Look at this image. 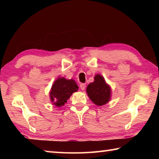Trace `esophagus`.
<instances>
[{"label": "esophagus", "mask_w": 159, "mask_h": 159, "mask_svg": "<svg viewBox=\"0 0 159 159\" xmlns=\"http://www.w3.org/2000/svg\"><path fill=\"white\" fill-rule=\"evenodd\" d=\"M85 87H86V85L85 83H81V84H80V88L82 90H84L85 89Z\"/></svg>", "instance_id": "34e87169"}]
</instances>
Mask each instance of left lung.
Returning <instances> with one entry per match:
<instances>
[{
    "mask_svg": "<svg viewBox=\"0 0 159 159\" xmlns=\"http://www.w3.org/2000/svg\"><path fill=\"white\" fill-rule=\"evenodd\" d=\"M86 93L97 106L104 105L111 100V88L100 74L95 75L94 81L87 86Z\"/></svg>",
    "mask_w": 159,
    "mask_h": 159,
    "instance_id": "obj_1",
    "label": "left lung"
}]
</instances>
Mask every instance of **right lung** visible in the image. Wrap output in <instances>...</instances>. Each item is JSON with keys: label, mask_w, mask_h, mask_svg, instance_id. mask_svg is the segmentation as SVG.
<instances>
[{"label": "right lung", "mask_w": 159, "mask_h": 159, "mask_svg": "<svg viewBox=\"0 0 159 159\" xmlns=\"http://www.w3.org/2000/svg\"><path fill=\"white\" fill-rule=\"evenodd\" d=\"M78 90L79 86L74 80L59 77L53 83L50 90V102L55 107H62L72 94L77 92Z\"/></svg>", "instance_id": "right-lung-1"}]
</instances>
